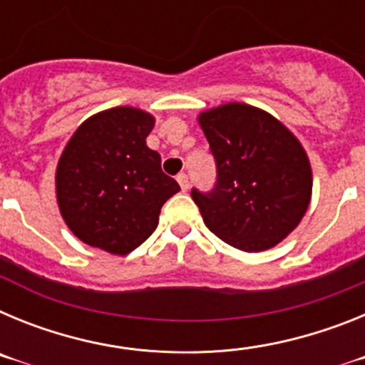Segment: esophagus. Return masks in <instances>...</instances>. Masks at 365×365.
<instances>
[{"label": "esophagus", "mask_w": 365, "mask_h": 365, "mask_svg": "<svg viewBox=\"0 0 365 365\" xmlns=\"http://www.w3.org/2000/svg\"><path fill=\"white\" fill-rule=\"evenodd\" d=\"M177 182H179V186L182 192H188L190 182H188V175H186V173H179V175H177Z\"/></svg>", "instance_id": "34e87169"}]
</instances>
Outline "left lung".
I'll return each mask as SVG.
<instances>
[{
	"instance_id": "obj_1",
	"label": "left lung",
	"mask_w": 365,
	"mask_h": 365,
	"mask_svg": "<svg viewBox=\"0 0 365 365\" xmlns=\"http://www.w3.org/2000/svg\"><path fill=\"white\" fill-rule=\"evenodd\" d=\"M217 166L212 192L192 190L205 225L245 252H261L299 225L312 172L298 138L270 113L230 102L199 115Z\"/></svg>"
}]
</instances>
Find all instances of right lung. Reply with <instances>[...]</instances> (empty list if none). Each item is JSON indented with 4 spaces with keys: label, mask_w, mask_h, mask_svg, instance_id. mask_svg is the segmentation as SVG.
<instances>
[{
    "label": "right lung",
    "mask_w": 365,
    "mask_h": 365,
    "mask_svg": "<svg viewBox=\"0 0 365 365\" xmlns=\"http://www.w3.org/2000/svg\"><path fill=\"white\" fill-rule=\"evenodd\" d=\"M155 118L137 108H111L74 131L56 168V199L80 241L125 256L159 225L164 202L179 192L146 146Z\"/></svg>",
    "instance_id": "1"
}]
</instances>
